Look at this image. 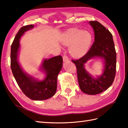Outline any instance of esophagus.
Returning <instances> with one entry per match:
<instances>
[{
	"label": "esophagus",
	"instance_id": "esophagus-1",
	"mask_svg": "<svg viewBox=\"0 0 128 128\" xmlns=\"http://www.w3.org/2000/svg\"><path fill=\"white\" fill-rule=\"evenodd\" d=\"M62 59H63L64 62H67L69 60V59L68 58V56L66 55H64L63 56H62Z\"/></svg>",
	"mask_w": 128,
	"mask_h": 128
}]
</instances>
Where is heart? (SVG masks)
Listing matches in <instances>:
<instances>
[{
    "label": "heart",
    "instance_id": "1",
    "mask_svg": "<svg viewBox=\"0 0 128 128\" xmlns=\"http://www.w3.org/2000/svg\"><path fill=\"white\" fill-rule=\"evenodd\" d=\"M91 34L78 28L67 30L62 36V44L69 46V53L72 56L79 58L88 53L92 43Z\"/></svg>",
    "mask_w": 128,
    "mask_h": 128
}]
</instances>
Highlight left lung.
Returning <instances> with one entry per match:
<instances>
[{
  "instance_id": "obj_1",
  "label": "left lung",
  "mask_w": 128,
  "mask_h": 128,
  "mask_svg": "<svg viewBox=\"0 0 128 128\" xmlns=\"http://www.w3.org/2000/svg\"><path fill=\"white\" fill-rule=\"evenodd\" d=\"M94 32V41L89 50L80 59L72 60L77 70V76L81 90L88 94H97L106 91L112 85L116 73V52L112 34L97 21L89 22ZM94 57H102L105 60L104 74L94 79L88 74L84 64Z\"/></svg>"
}]
</instances>
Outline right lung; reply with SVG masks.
I'll use <instances>...</instances> for the list:
<instances>
[{
    "instance_id": "right-lung-1",
    "label": "right lung",
    "mask_w": 128,
    "mask_h": 128,
    "mask_svg": "<svg viewBox=\"0 0 128 128\" xmlns=\"http://www.w3.org/2000/svg\"><path fill=\"white\" fill-rule=\"evenodd\" d=\"M33 25L24 26L16 34L11 46L10 66L18 85L23 93L33 100H44L56 94L57 77L62 66L61 56L46 59L43 62L42 69L46 73V78L42 81H38L30 77L23 72L18 62V54L20 47V38L24 32L34 28Z\"/></svg>"
}]
</instances>
